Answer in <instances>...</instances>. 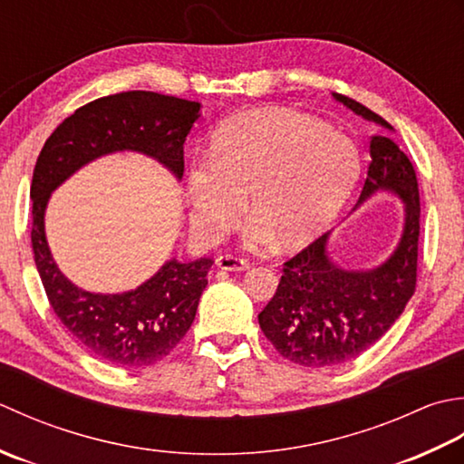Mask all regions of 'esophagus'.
<instances>
[{
  "label": "esophagus",
  "instance_id": "1",
  "mask_svg": "<svg viewBox=\"0 0 464 464\" xmlns=\"http://www.w3.org/2000/svg\"><path fill=\"white\" fill-rule=\"evenodd\" d=\"M216 266L228 272H242L250 266V262L238 256H232V254H224V256L216 258Z\"/></svg>",
  "mask_w": 464,
  "mask_h": 464
}]
</instances>
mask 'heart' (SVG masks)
Listing matches in <instances>:
<instances>
[{
  "instance_id": "1",
  "label": "heart",
  "mask_w": 464,
  "mask_h": 464,
  "mask_svg": "<svg viewBox=\"0 0 464 464\" xmlns=\"http://www.w3.org/2000/svg\"><path fill=\"white\" fill-rule=\"evenodd\" d=\"M358 178L353 140L304 113L282 108L244 111L216 130L210 162L186 172L190 228L216 242L238 222L248 196L250 246L278 240L296 250L333 222Z\"/></svg>"
}]
</instances>
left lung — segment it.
<instances>
[{
  "label": "left lung",
  "instance_id": "8db88e82",
  "mask_svg": "<svg viewBox=\"0 0 464 464\" xmlns=\"http://www.w3.org/2000/svg\"><path fill=\"white\" fill-rule=\"evenodd\" d=\"M333 98L386 130L371 136V166L354 210L386 192L402 202L404 220L394 250L378 266H340L330 252L333 230L285 264L258 323L282 356L310 368L343 364L371 348L402 314L417 285L420 202L411 160L394 144L389 121L351 98Z\"/></svg>",
  "mask_w": 464,
  "mask_h": 464
}]
</instances>
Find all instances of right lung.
<instances>
[{"instance_id": "1", "label": "right lung", "mask_w": 464, "mask_h": 464, "mask_svg": "<svg viewBox=\"0 0 464 464\" xmlns=\"http://www.w3.org/2000/svg\"><path fill=\"white\" fill-rule=\"evenodd\" d=\"M200 108L198 102L156 92L100 98L75 110L55 128L34 168L32 248L47 300L78 343L116 366H150L174 351L194 323L212 258H169L154 276L118 295L83 290L52 256L45 238L47 204L78 169L120 152L152 158L179 182L184 141L202 116Z\"/></svg>"}]
</instances>
